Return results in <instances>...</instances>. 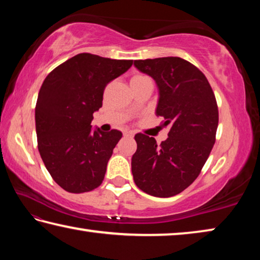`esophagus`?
<instances>
[{"instance_id":"34e87169","label":"esophagus","mask_w":260,"mask_h":260,"mask_svg":"<svg viewBox=\"0 0 260 260\" xmlns=\"http://www.w3.org/2000/svg\"><path fill=\"white\" fill-rule=\"evenodd\" d=\"M124 136H126V138H132V136H134V132L133 131H125Z\"/></svg>"}]
</instances>
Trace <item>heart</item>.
I'll use <instances>...</instances> for the list:
<instances>
[{
	"label": "heart",
	"instance_id": "obj_1",
	"mask_svg": "<svg viewBox=\"0 0 260 260\" xmlns=\"http://www.w3.org/2000/svg\"><path fill=\"white\" fill-rule=\"evenodd\" d=\"M142 78H147V77H146V76H142V74H136V76L132 77L131 82H132V81H135V80H139V79H142Z\"/></svg>",
	"mask_w": 260,
	"mask_h": 260
}]
</instances>
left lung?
<instances>
[{
    "mask_svg": "<svg viewBox=\"0 0 260 260\" xmlns=\"http://www.w3.org/2000/svg\"><path fill=\"white\" fill-rule=\"evenodd\" d=\"M134 65L156 81V116L170 127L160 144L146 134L134 136V182L151 196L178 195L199 177L215 142L219 112L214 93L203 72L180 57L139 59Z\"/></svg>",
    "mask_w": 260,
    "mask_h": 260,
    "instance_id": "1",
    "label": "left lung"
}]
</instances>
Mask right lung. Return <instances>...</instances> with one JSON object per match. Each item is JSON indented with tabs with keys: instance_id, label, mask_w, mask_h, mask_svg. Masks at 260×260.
<instances>
[{
	"instance_id": "right-lung-1",
	"label": "right lung",
	"mask_w": 260,
	"mask_h": 260,
	"mask_svg": "<svg viewBox=\"0 0 260 260\" xmlns=\"http://www.w3.org/2000/svg\"><path fill=\"white\" fill-rule=\"evenodd\" d=\"M133 60L83 52L48 74L35 107L38 148L48 172L64 190L81 193L103 182L121 132L91 129L93 113L102 107L105 87Z\"/></svg>"
}]
</instances>
